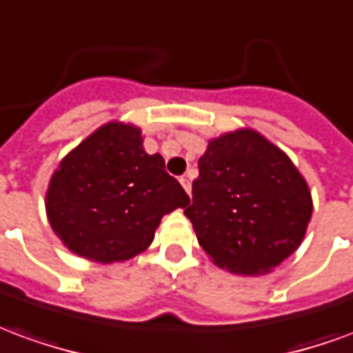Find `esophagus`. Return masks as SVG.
Returning <instances> with one entry per match:
<instances>
[{
	"instance_id": "34e87169",
	"label": "esophagus",
	"mask_w": 353,
	"mask_h": 353,
	"mask_svg": "<svg viewBox=\"0 0 353 353\" xmlns=\"http://www.w3.org/2000/svg\"><path fill=\"white\" fill-rule=\"evenodd\" d=\"M179 181H181V185H183V189L187 191V194H191V181H189V177L183 176Z\"/></svg>"
}]
</instances>
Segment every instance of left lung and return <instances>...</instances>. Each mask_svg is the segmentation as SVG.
Returning a JSON list of instances; mask_svg holds the SVG:
<instances>
[{
  "label": "left lung",
  "mask_w": 353,
  "mask_h": 353,
  "mask_svg": "<svg viewBox=\"0 0 353 353\" xmlns=\"http://www.w3.org/2000/svg\"><path fill=\"white\" fill-rule=\"evenodd\" d=\"M185 215L214 265L263 276L301 245L312 194L280 147L253 128H238L208 141Z\"/></svg>",
  "instance_id": "left-lung-1"
}]
</instances>
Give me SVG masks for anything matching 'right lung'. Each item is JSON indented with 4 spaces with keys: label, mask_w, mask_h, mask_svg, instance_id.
<instances>
[{
    "label": "right lung",
    "mask_w": 353,
    "mask_h": 353,
    "mask_svg": "<svg viewBox=\"0 0 353 353\" xmlns=\"http://www.w3.org/2000/svg\"><path fill=\"white\" fill-rule=\"evenodd\" d=\"M191 200L147 154L136 124L109 121L60 161L45 194L47 219L62 244L92 263H123L145 252L161 219Z\"/></svg>",
    "instance_id": "obj_1"
}]
</instances>
